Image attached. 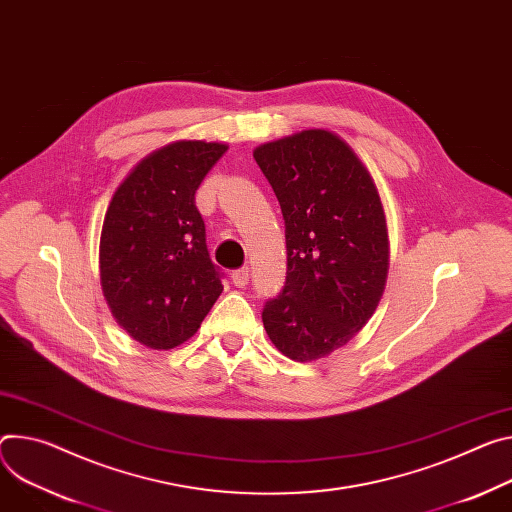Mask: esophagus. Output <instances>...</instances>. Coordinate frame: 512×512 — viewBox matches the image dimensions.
Wrapping results in <instances>:
<instances>
[{
	"label": "esophagus",
	"mask_w": 512,
	"mask_h": 512,
	"mask_svg": "<svg viewBox=\"0 0 512 512\" xmlns=\"http://www.w3.org/2000/svg\"><path fill=\"white\" fill-rule=\"evenodd\" d=\"M230 280L237 288H245L249 284V267H241L230 273Z\"/></svg>",
	"instance_id": "1"
}]
</instances>
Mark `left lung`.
<instances>
[{
	"label": "left lung",
	"mask_w": 512,
	"mask_h": 512,
	"mask_svg": "<svg viewBox=\"0 0 512 512\" xmlns=\"http://www.w3.org/2000/svg\"><path fill=\"white\" fill-rule=\"evenodd\" d=\"M282 206L286 284L261 312L294 361L327 357L374 314L388 275V232L367 169L329 130H304L253 153Z\"/></svg>",
	"instance_id": "obj_1"
}]
</instances>
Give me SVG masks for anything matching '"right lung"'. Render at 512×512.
I'll return each mask as SVG.
<instances>
[{
	"instance_id": "1",
	"label": "right lung",
	"mask_w": 512,
	"mask_h": 512,
	"mask_svg": "<svg viewBox=\"0 0 512 512\" xmlns=\"http://www.w3.org/2000/svg\"><path fill=\"white\" fill-rule=\"evenodd\" d=\"M226 145L179 141L138 163L102 228L100 275L120 327L151 349L188 341L222 294L196 192Z\"/></svg>"
}]
</instances>
